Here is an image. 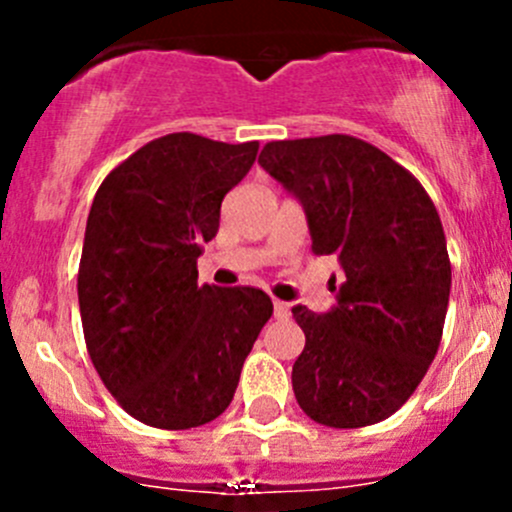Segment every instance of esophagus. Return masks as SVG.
<instances>
[{"label": "esophagus", "instance_id": "34e87169", "mask_svg": "<svg viewBox=\"0 0 512 512\" xmlns=\"http://www.w3.org/2000/svg\"><path fill=\"white\" fill-rule=\"evenodd\" d=\"M275 317L287 319L289 317V304L282 302V299H275Z\"/></svg>", "mask_w": 512, "mask_h": 512}]
</instances>
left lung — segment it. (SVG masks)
I'll list each match as a JSON object with an SVG mask.
<instances>
[{"instance_id": "obj_1", "label": "left lung", "mask_w": 512, "mask_h": 512, "mask_svg": "<svg viewBox=\"0 0 512 512\" xmlns=\"http://www.w3.org/2000/svg\"><path fill=\"white\" fill-rule=\"evenodd\" d=\"M257 163L299 200L314 255H337L344 272L332 309H292L307 337L292 366L297 404L334 428L384 421L441 344L451 294L441 218L409 170L359 138L272 141Z\"/></svg>"}]
</instances>
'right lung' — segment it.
Segmentation results:
<instances>
[{
    "instance_id": "add662e5",
    "label": "right lung",
    "mask_w": 512,
    "mask_h": 512,
    "mask_svg": "<svg viewBox=\"0 0 512 512\" xmlns=\"http://www.w3.org/2000/svg\"><path fill=\"white\" fill-rule=\"evenodd\" d=\"M260 143L170 133L123 160L86 223L79 307L98 376L138 421L203 426L230 406L242 364L272 317L255 287L198 285L200 245Z\"/></svg>"
}]
</instances>
